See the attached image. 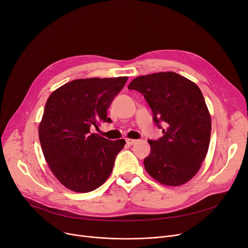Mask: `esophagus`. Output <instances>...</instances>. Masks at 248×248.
Returning a JSON list of instances; mask_svg holds the SVG:
<instances>
[{
	"instance_id": "1",
	"label": "esophagus",
	"mask_w": 248,
	"mask_h": 248,
	"mask_svg": "<svg viewBox=\"0 0 248 248\" xmlns=\"http://www.w3.org/2000/svg\"><path fill=\"white\" fill-rule=\"evenodd\" d=\"M125 142H126V144H128V145H134V144H136L137 143V140H134V139H126L125 140Z\"/></svg>"
}]
</instances>
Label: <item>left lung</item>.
<instances>
[{
	"label": "left lung",
	"instance_id": "8db88e82",
	"mask_svg": "<svg viewBox=\"0 0 248 248\" xmlns=\"http://www.w3.org/2000/svg\"><path fill=\"white\" fill-rule=\"evenodd\" d=\"M127 88L142 93L156 124L165 125L162 138L148 141L146 171L164 186L186 184L200 170L211 138V115L198 85L174 72H160L135 78Z\"/></svg>",
	"mask_w": 248,
	"mask_h": 248
}]
</instances>
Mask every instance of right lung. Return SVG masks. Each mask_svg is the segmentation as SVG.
<instances>
[{
    "mask_svg": "<svg viewBox=\"0 0 248 248\" xmlns=\"http://www.w3.org/2000/svg\"><path fill=\"white\" fill-rule=\"evenodd\" d=\"M126 81L77 79L49 95L38 126L39 141L53 175L70 190L89 192L109 177L125 141H109L90 128L111 122L106 111Z\"/></svg>",
    "mask_w": 248,
    "mask_h": 248,
    "instance_id": "right-lung-1",
    "label": "right lung"
}]
</instances>
